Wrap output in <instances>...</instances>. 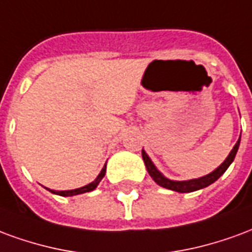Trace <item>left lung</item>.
<instances>
[{
	"mask_svg": "<svg viewBox=\"0 0 252 252\" xmlns=\"http://www.w3.org/2000/svg\"><path fill=\"white\" fill-rule=\"evenodd\" d=\"M239 144L240 137L239 139H238V142L235 144L234 149L231 150V153L228 154V157L225 158V161L220 165L219 168L215 169L212 173L207 174V176H204V177H200V179L189 180V181H172V180H168L166 177H164V176L156 169L153 162L150 161V158L148 157V154L145 153L144 150H142V158H144V162L145 165H146V169H148L150 177H152L159 187L170 189V190H174V192H180V193H188V192H194V190L205 188V187H208V185H211L212 183H215L216 180L219 179L220 176L228 169L231 162L234 161L235 156H236V152H238V149H239Z\"/></svg>",
	"mask_w": 252,
	"mask_h": 252,
	"instance_id": "8db88e82",
	"label": "left lung"
}]
</instances>
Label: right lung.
Segmentation results:
<instances>
[{
  "instance_id": "1",
  "label": "right lung",
  "mask_w": 252,
  "mask_h": 252,
  "mask_svg": "<svg viewBox=\"0 0 252 252\" xmlns=\"http://www.w3.org/2000/svg\"><path fill=\"white\" fill-rule=\"evenodd\" d=\"M104 173H106V165L103 166L102 169V172L99 173V176L96 177L95 181H93L91 184L86 185V187H82V188H78V189H72V190H51L52 193L55 194H59V196H75V194H80V193H86V192H91L94 189L98 187V184L100 183V180L104 177Z\"/></svg>"
}]
</instances>
